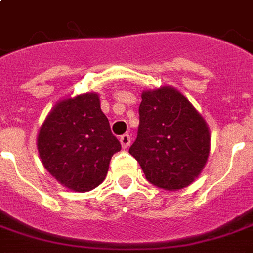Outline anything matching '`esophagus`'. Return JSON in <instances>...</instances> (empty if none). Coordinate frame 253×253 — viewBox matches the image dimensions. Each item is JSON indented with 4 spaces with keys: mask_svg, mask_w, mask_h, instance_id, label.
<instances>
[{
    "mask_svg": "<svg viewBox=\"0 0 253 253\" xmlns=\"http://www.w3.org/2000/svg\"><path fill=\"white\" fill-rule=\"evenodd\" d=\"M119 142H121V144H122L123 148H127V147H128V146H130V143H131V136L128 134L122 135V136L119 138Z\"/></svg>",
    "mask_w": 253,
    "mask_h": 253,
    "instance_id": "esophagus-1",
    "label": "esophagus"
}]
</instances>
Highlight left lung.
I'll list each match as a JSON object with an SVG mask.
<instances>
[{"label":"left lung","instance_id":"8db88e82","mask_svg":"<svg viewBox=\"0 0 253 253\" xmlns=\"http://www.w3.org/2000/svg\"><path fill=\"white\" fill-rule=\"evenodd\" d=\"M128 152L151 184L167 191L180 190L198 178L207 162V123L172 87L143 91L138 135Z\"/></svg>","mask_w":253,"mask_h":253}]
</instances>
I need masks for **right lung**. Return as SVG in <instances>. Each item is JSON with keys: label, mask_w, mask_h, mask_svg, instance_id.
Returning <instances> with one entry per match:
<instances>
[{"label": "right lung", "mask_w": 253, "mask_h": 253, "mask_svg": "<svg viewBox=\"0 0 253 253\" xmlns=\"http://www.w3.org/2000/svg\"><path fill=\"white\" fill-rule=\"evenodd\" d=\"M121 143L101 110L99 96L84 94L54 106L38 134V152L58 182L86 192L105 180Z\"/></svg>", "instance_id": "right-lung-1"}]
</instances>
